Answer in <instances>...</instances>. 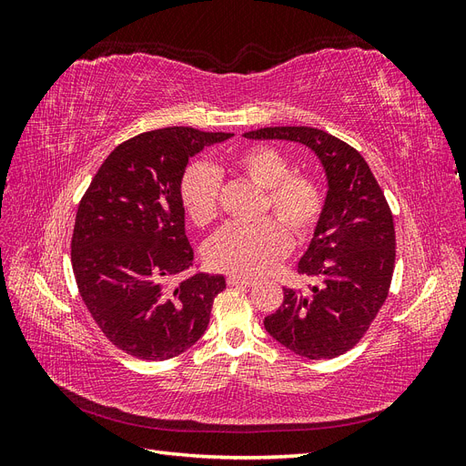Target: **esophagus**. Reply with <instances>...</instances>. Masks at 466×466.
Instances as JSON below:
<instances>
[{"label":"esophagus","mask_w":466,"mask_h":466,"mask_svg":"<svg viewBox=\"0 0 466 466\" xmlns=\"http://www.w3.org/2000/svg\"><path fill=\"white\" fill-rule=\"evenodd\" d=\"M255 284L252 278H241V276H228V286L229 288H250Z\"/></svg>","instance_id":"esophagus-1"}]
</instances>
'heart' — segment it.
I'll use <instances>...</instances> for the list:
<instances>
[{
    "instance_id": "obj_1",
    "label": "heart",
    "mask_w": 466,
    "mask_h": 466,
    "mask_svg": "<svg viewBox=\"0 0 466 466\" xmlns=\"http://www.w3.org/2000/svg\"><path fill=\"white\" fill-rule=\"evenodd\" d=\"M228 171L262 188L258 216H274L252 225H231L206 245L211 268L233 276H258L270 270L293 241H305L322 214V190L309 175L289 173V161L270 146H252L228 161ZM219 175L208 163L190 165L180 180V202L188 218L204 228L218 218Z\"/></svg>"
}]
</instances>
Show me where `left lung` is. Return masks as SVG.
Here are the masks:
<instances>
[{
    "instance_id": "obj_1",
    "label": "left lung",
    "mask_w": 466,
    "mask_h": 466,
    "mask_svg": "<svg viewBox=\"0 0 466 466\" xmlns=\"http://www.w3.org/2000/svg\"><path fill=\"white\" fill-rule=\"evenodd\" d=\"M311 149L327 177V198L298 272L317 278L307 291L284 288V303L264 319L276 342L307 360L354 348L383 307L394 270V223L370 165L342 139L309 126L247 132Z\"/></svg>"
}]
</instances>
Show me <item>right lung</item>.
Wrapping results in <instances>:
<instances>
[{"label": "right lung", "instance_id": "1", "mask_svg": "<svg viewBox=\"0 0 466 466\" xmlns=\"http://www.w3.org/2000/svg\"><path fill=\"white\" fill-rule=\"evenodd\" d=\"M231 136L185 126L139 134L108 155L81 198L74 276L98 329L126 354L171 360L208 329L225 278L185 276L194 250L180 180L190 157Z\"/></svg>", "mask_w": 466, "mask_h": 466}]
</instances>
